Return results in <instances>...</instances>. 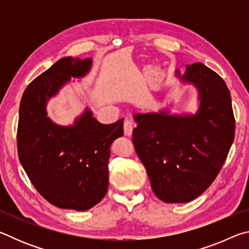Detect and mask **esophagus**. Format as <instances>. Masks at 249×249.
Segmentation results:
<instances>
[{
	"mask_svg": "<svg viewBox=\"0 0 249 249\" xmlns=\"http://www.w3.org/2000/svg\"><path fill=\"white\" fill-rule=\"evenodd\" d=\"M134 128V123L130 120H126L124 122V132L126 136H132Z\"/></svg>",
	"mask_w": 249,
	"mask_h": 249,
	"instance_id": "34e87169",
	"label": "esophagus"
}]
</instances>
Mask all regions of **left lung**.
<instances>
[{"label":"left lung","mask_w":249,"mask_h":249,"mask_svg":"<svg viewBox=\"0 0 249 249\" xmlns=\"http://www.w3.org/2000/svg\"><path fill=\"white\" fill-rule=\"evenodd\" d=\"M177 77L197 90L196 113H135L136 153L158 199L185 203L201 196L220 172L235 136L231 93L220 75L201 62Z\"/></svg>","instance_id":"left-lung-1"}]
</instances>
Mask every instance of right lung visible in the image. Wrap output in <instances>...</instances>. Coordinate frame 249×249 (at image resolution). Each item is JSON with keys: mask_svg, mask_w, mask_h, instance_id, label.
Returning <instances> with one entry per match:
<instances>
[{"mask_svg": "<svg viewBox=\"0 0 249 249\" xmlns=\"http://www.w3.org/2000/svg\"><path fill=\"white\" fill-rule=\"evenodd\" d=\"M92 62V58L59 59L28 84L19 104V161L36 190L60 209L86 211L103 199L108 187L109 147L124 134V119L102 124L88 107L68 126L48 116L50 99L71 78L86 77Z\"/></svg>", "mask_w": 249, "mask_h": 249, "instance_id": "right-lung-1", "label": "right lung"}]
</instances>
